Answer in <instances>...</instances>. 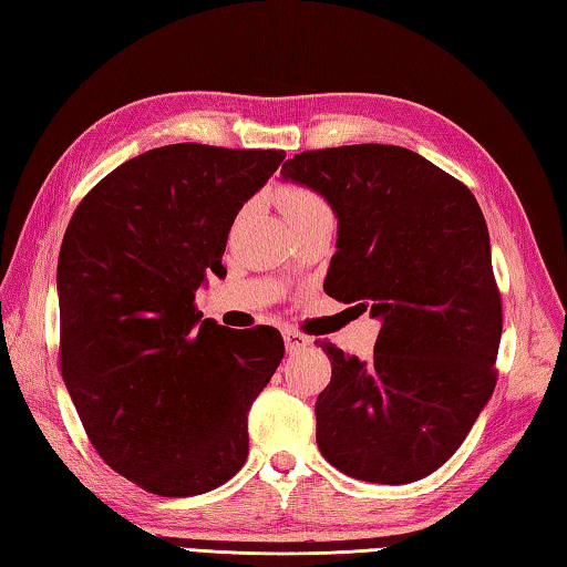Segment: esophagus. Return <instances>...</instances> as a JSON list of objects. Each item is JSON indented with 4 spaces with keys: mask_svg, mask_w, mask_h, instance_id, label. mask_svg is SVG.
<instances>
[{
    "mask_svg": "<svg viewBox=\"0 0 567 567\" xmlns=\"http://www.w3.org/2000/svg\"><path fill=\"white\" fill-rule=\"evenodd\" d=\"M282 339H285V347H287V351L290 353H295V351H302V349H307L309 343V337H305V334H299V331H295V329H285L282 331Z\"/></svg>",
    "mask_w": 567,
    "mask_h": 567,
    "instance_id": "esophagus-1",
    "label": "esophagus"
}]
</instances>
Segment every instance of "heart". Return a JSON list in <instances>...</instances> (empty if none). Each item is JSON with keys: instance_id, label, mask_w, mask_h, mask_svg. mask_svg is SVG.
I'll return each mask as SVG.
<instances>
[{"instance_id": "heart-1", "label": "heart", "mask_w": 567, "mask_h": 567, "mask_svg": "<svg viewBox=\"0 0 567 567\" xmlns=\"http://www.w3.org/2000/svg\"><path fill=\"white\" fill-rule=\"evenodd\" d=\"M280 204L285 208V214L290 220L312 214L317 208H324V198H321L312 188L305 186H285L280 188Z\"/></svg>"}]
</instances>
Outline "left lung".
Wrapping results in <instances>:
<instances>
[{
  "mask_svg": "<svg viewBox=\"0 0 567 567\" xmlns=\"http://www.w3.org/2000/svg\"><path fill=\"white\" fill-rule=\"evenodd\" d=\"M282 176L339 218L324 292L383 321L371 361L319 341L331 381L315 405L317 445L363 482L423 480L457 452L498 379L502 295L482 208L395 144L299 152Z\"/></svg>",
  "mask_w": 567,
  "mask_h": 567,
  "instance_id": "obj_1",
  "label": "left lung"
}]
</instances>
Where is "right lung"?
<instances>
[{
	"label": "right lung",
	"instance_id": "right-lung-1",
	"mask_svg": "<svg viewBox=\"0 0 567 567\" xmlns=\"http://www.w3.org/2000/svg\"><path fill=\"white\" fill-rule=\"evenodd\" d=\"M282 150L166 144L127 159L73 210L59 255L61 375L107 467L196 496L248 460V410L285 357L280 331L202 319L196 290Z\"/></svg>",
	"mask_w": 567,
	"mask_h": 567
}]
</instances>
